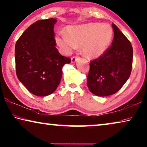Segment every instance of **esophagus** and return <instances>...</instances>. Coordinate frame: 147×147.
I'll return each instance as SVG.
<instances>
[{"mask_svg": "<svg viewBox=\"0 0 147 147\" xmlns=\"http://www.w3.org/2000/svg\"><path fill=\"white\" fill-rule=\"evenodd\" d=\"M79 59H80V57H79L73 56V57H71V62L73 63H75L76 61H77V60H79Z\"/></svg>", "mask_w": 147, "mask_h": 147, "instance_id": "1", "label": "esophagus"}]
</instances>
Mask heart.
Returning a JSON list of instances; mask_svg holds the SVG:
<instances>
[{
    "label": "heart",
    "mask_w": 147,
    "mask_h": 147,
    "mask_svg": "<svg viewBox=\"0 0 147 147\" xmlns=\"http://www.w3.org/2000/svg\"><path fill=\"white\" fill-rule=\"evenodd\" d=\"M113 36V30L110 25L88 23L69 27L67 29V34H57L55 43L64 54H70L78 46H81L86 55L97 58L106 52Z\"/></svg>",
    "instance_id": "heart-1"
}]
</instances>
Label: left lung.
Masks as SVG:
<instances>
[{
    "mask_svg": "<svg viewBox=\"0 0 147 147\" xmlns=\"http://www.w3.org/2000/svg\"><path fill=\"white\" fill-rule=\"evenodd\" d=\"M114 38L101 56L91 61L87 86L97 96L115 94L120 90L131 74L133 48L129 40L113 23Z\"/></svg>",
    "mask_w": 147,
    "mask_h": 147,
    "instance_id": "obj_1",
    "label": "left lung"
}]
</instances>
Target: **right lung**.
<instances>
[{
  "label": "right lung",
  "mask_w": 147,
  "mask_h": 147,
  "mask_svg": "<svg viewBox=\"0 0 147 147\" xmlns=\"http://www.w3.org/2000/svg\"><path fill=\"white\" fill-rule=\"evenodd\" d=\"M54 18L38 20L27 28L16 42L15 59L19 80L31 94L49 95L57 89L62 68L71 59L55 48Z\"/></svg>",
  "instance_id": "1"
}]
</instances>
